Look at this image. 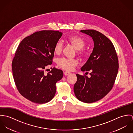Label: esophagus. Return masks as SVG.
<instances>
[{"mask_svg":"<svg viewBox=\"0 0 133 133\" xmlns=\"http://www.w3.org/2000/svg\"><path fill=\"white\" fill-rule=\"evenodd\" d=\"M71 73H70V72H68V71H65V72H64V75H65V76H68V75H70Z\"/></svg>","mask_w":133,"mask_h":133,"instance_id":"34e87169","label":"esophagus"}]
</instances>
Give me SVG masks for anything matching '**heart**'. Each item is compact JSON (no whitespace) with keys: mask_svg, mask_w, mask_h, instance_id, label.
<instances>
[{"mask_svg":"<svg viewBox=\"0 0 133 133\" xmlns=\"http://www.w3.org/2000/svg\"><path fill=\"white\" fill-rule=\"evenodd\" d=\"M68 41L77 50V53L78 54L83 55L85 54V51L83 48L85 45V42L82 38L78 36H72L69 38ZM63 48V44L62 42L61 41H58L54 46V52L56 54H60L62 51ZM57 64L58 66L62 69L68 71H71L78 64V61L74 59L63 57L58 60Z\"/></svg>","mask_w":133,"mask_h":133,"instance_id":"obj_1","label":"heart"}]
</instances>
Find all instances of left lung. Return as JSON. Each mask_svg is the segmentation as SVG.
I'll return each instance as SVG.
<instances>
[{"instance_id":"8db88e82","label":"left lung","mask_w":133,"mask_h":133,"mask_svg":"<svg viewBox=\"0 0 133 133\" xmlns=\"http://www.w3.org/2000/svg\"><path fill=\"white\" fill-rule=\"evenodd\" d=\"M80 32L92 38L94 46L81 68L82 72L91 71V77L77 74L74 91L79 100L93 103L103 98L112 89L118 71V59L113 44L104 35L94 30Z\"/></svg>"}]
</instances>
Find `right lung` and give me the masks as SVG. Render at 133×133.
Wrapping results in <instances>:
<instances>
[{"label":"right lung","instance_id":"obj_1","mask_svg":"<svg viewBox=\"0 0 133 133\" xmlns=\"http://www.w3.org/2000/svg\"><path fill=\"white\" fill-rule=\"evenodd\" d=\"M62 35L51 30L36 32L19 43L12 61L14 80L20 94L36 103L51 100L56 93V83L63 77L54 68L47 74L44 70L52 63L54 46Z\"/></svg>","mask_w":133,"mask_h":133}]
</instances>
